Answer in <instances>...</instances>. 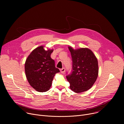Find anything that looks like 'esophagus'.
I'll return each mask as SVG.
<instances>
[{
  "label": "esophagus",
  "mask_w": 124,
  "mask_h": 124,
  "mask_svg": "<svg viewBox=\"0 0 124 124\" xmlns=\"http://www.w3.org/2000/svg\"><path fill=\"white\" fill-rule=\"evenodd\" d=\"M60 70V72L63 74V73H64L65 72V69L64 68H63L61 69Z\"/></svg>",
  "instance_id": "34e87169"
}]
</instances>
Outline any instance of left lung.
Returning a JSON list of instances; mask_svg holds the SVG:
<instances>
[{"instance_id":"1","label":"left lung","mask_w":124,"mask_h":124,"mask_svg":"<svg viewBox=\"0 0 124 124\" xmlns=\"http://www.w3.org/2000/svg\"><path fill=\"white\" fill-rule=\"evenodd\" d=\"M68 48L73 61V72L66 77L70 89L77 93L86 91L93 86L98 76L97 58L88 48Z\"/></svg>"}]
</instances>
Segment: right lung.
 Listing matches in <instances>:
<instances>
[{
  "label": "right lung",
  "instance_id": "obj_1",
  "mask_svg": "<svg viewBox=\"0 0 124 124\" xmlns=\"http://www.w3.org/2000/svg\"><path fill=\"white\" fill-rule=\"evenodd\" d=\"M53 49L46 50L44 46L35 48L27 57L25 63V73L31 86L40 92L48 91L55 75L60 70L55 66L50 57Z\"/></svg>",
  "mask_w": 124,
  "mask_h": 124
}]
</instances>
